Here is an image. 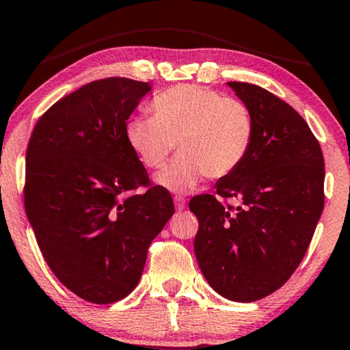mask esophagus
I'll return each mask as SVG.
<instances>
[{"instance_id":"esophagus-1","label":"esophagus","mask_w":350,"mask_h":350,"mask_svg":"<svg viewBox=\"0 0 350 350\" xmlns=\"http://www.w3.org/2000/svg\"><path fill=\"white\" fill-rule=\"evenodd\" d=\"M174 206L178 211H183V209L185 208V200L184 197H174Z\"/></svg>"}]
</instances>
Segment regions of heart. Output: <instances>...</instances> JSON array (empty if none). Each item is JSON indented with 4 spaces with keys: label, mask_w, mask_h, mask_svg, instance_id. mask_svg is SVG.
Segmentation results:
<instances>
[{
    "label": "heart",
    "mask_w": 350,
    "mask_h": 350,
    "mask_svg": "<svg viewBox=\"0 0 350 350\" xmlns=\"http://www.w3.org/2000/svg\"><path fill=\"white\" fill-rule=\"evenodd\" d=\"M153 116L134 115L126 123V139L147 167L165 166L174 152L180 155L155 183L185 193L206 178L221 179L248 157L254 120L248 105L204 88L180 85L166 90L152 104Z\"/></svg>",
    "instance_id": "heart-1"
}]
</instances>
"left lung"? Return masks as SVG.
Here are the masks:
<instances>
[{
    "instance_id": "obj_1",
    "label": "left lung",
    "mask_w": 350,
    "mask_h": 350,
    "mask_svg": "<svg viewBox=\"0 0 350 350\" xmlns=\"http://www.w3.org/2000/svg\"><path fill=\"white\" fill-rule=\"evenodd\" d=\"M227 86L248 105L254 137L248 157L214 185L241 206L197 195L193 250L203 277L222 297L253 302L272 295L304 258L323 211L325 161L304 118L272 92L250 83Z\"/></svg>"
}]
</instances>
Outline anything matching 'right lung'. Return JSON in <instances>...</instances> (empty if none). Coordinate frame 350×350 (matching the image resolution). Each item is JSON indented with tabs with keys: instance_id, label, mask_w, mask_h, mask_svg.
<instances>
[{
	"instance_id": "obj_1",
	"label": "right lung",
	"mask_w": 350,
	"mask_h": 350,
	"mask_svg": "<svg viewBox=\"0 0 350 350\" xmlns=\"http://www.w3.org/2000/svg\"><path fill=\"white\" fill-rule=\"evenodd\" d=\"M152 86L105 78L51 107L27 148L25 211L49 269L94 304L126 297L147 250L174 214L170 192L148 183L126 121Z\"/></svg>"
}]
</instances>
